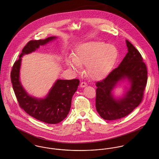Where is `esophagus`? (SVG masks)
<instances>
[{
	"instance_id": "1",
	"label": "esophagus",
	"mask_w": 159,
	"mask_h": 159,
	"mask_svg": "<svg viewBox=\"0 0 159 159\" xmlns=\"http://www.w3.org/2000/svg\"><path fill=\"white\" fill-rule=\"evenodd\" d=\"M87 85V84L86 82H82L80 83V87H81L82 88H84V87H86Z\"/></svg>"
}]
</instances>
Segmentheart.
Listing matches in <instances>:
<instances>
[{
	"label": "heart",
	"instance_id": "heart-1",
	"mask_svg": "<svg viewBox=\"0 0 159 159\" xmlns=\"http://www.w3.org/2000/svg\"><path fill=\"white\" fill-rule=\"evenodd\" d=\"M118 57L117 48L102 41H89L79 46L73 56H70L66 63L75 71L81 66L87 65V73L93 79L106 77L112 70Z\"/></svg>",
	"mask_w": 159,
	"mask_h": 159
}]
</instances>
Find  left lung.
I'll return each mask as SVG.
<instances>
[{
	"mask_svg": "<svg viewBox=\"0 0 159 159\" xmlns=\"http://www.w3.org/2000/svg\"><path fill=\"white\" fill-rule=\"evenodd\" d=\"M126 44L128 52L119 66L96 83V110L106 120H116L128 115L143 98L148 80L147 68L139 51L127 40ZM123 78L131 82V88L123 98L115 100L111 91L117 82Z\"/></svg>",
	"mask_w": 159,
	"mask_h": 159,
	"instance_id": "obj_1",
	"label": "left lung"
}]
</instances>
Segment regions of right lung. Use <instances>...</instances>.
<instances>
[{"label": "right lung", "mask_w": 159, "mask_h": 159, "mask_svg": "<svg viewBox=\"0 0 159 159\" xmlns=\"http://www.w3.org/2000/svg\"><path fill=\"white\" fill-rule=\"evenodd\" d=\"M51 36L45 39L31 40L23 48L11 71V80L20 107L30 116L45 123L57 124L63 121L70 112L72 96L79 85V79L57 80L44 99H36L28 95L19 81V70L21 57L31 53L54 39Z\"/></svg>", "instance_id": "obj_1"}]
</instances>
